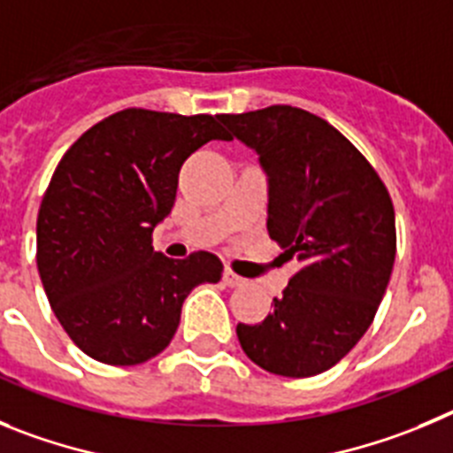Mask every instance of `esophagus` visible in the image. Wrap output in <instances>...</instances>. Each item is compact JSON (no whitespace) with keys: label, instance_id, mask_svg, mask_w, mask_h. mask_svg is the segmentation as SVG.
<instances>
[{"label":"esophagus","instance_id":"esophagus-1","mask_svg":"<svg viewBox=\"0 0 453 453\" xmlns=\"http://www.w3.org/2000/svg\"><path fill=\"white\" fill-rule=\"evenodd\" d=\"M223 282H226L227 287H242L246 280H243L242 275H236L234 271H230V268H226V273H223Z\"/></svg>","mask_w":453,"mask_h":453}]
</instances>
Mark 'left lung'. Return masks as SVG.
<instances>
[{
    "label": "left lung",
    "instance_id": "left-lung-1",
    "mask_svg": "<svg viewBox=\"0 0 453 453\" xmlns=\"http://www.w3.org/2000/svg\"><path fill=\"white\" fill-rule=\"evenodd\" d=\"M268 176V234L303 268L273 311L236 325L252 364L282 377L336 365L372 325L397 250L388 189L332 124L293 105L221 115Z\"/></svg>",
    "mask_w": 453,
    "mask_h": 453
}]
</instances>
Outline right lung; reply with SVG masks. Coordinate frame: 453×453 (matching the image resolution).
<instances>
[{
  "mask_svg": "<svg viewBox=\"0 0 453 453\" xmlns=\"http://www.w3.org/2000/svg\"><path fill=\"white\" fill-rule=\"evenodd\" d=\"M219 119L121 110L56 166L38 211V273L67 336L101 364L157 357L191 288L221 280L211 252L169 259L150 246L176 203L182 162L207 142L232 140Z\"/></svg>",
  "mask_w": 453,
  "mask_h": 453,
  "instance_id": "1",
  "label": "right lung"
}]
</instances>
